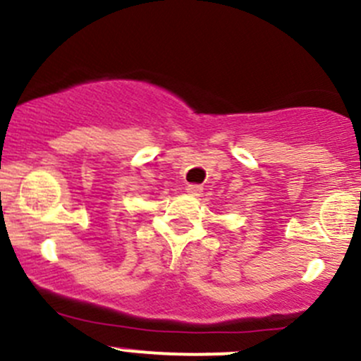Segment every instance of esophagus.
I'll use <instances>...</instances> for the list:
<instances>
[{
    "instance_id": "34e87169",
    "label": "esophagus",
    "mask_w": 361,
    "mask_h": 361,
    "mask_svg": "<svg viewBox=\"0 0 361 361\" xmlns=\"http://www.w3.org/2000/svg\"><path fill=\"white\" fill-rule=\"evenodd\" d=\"M202 185H195V183H192V185H188L187 187V193L188 195H192V197H199V195H202Z\"/></svg>"
}]
</instances>
